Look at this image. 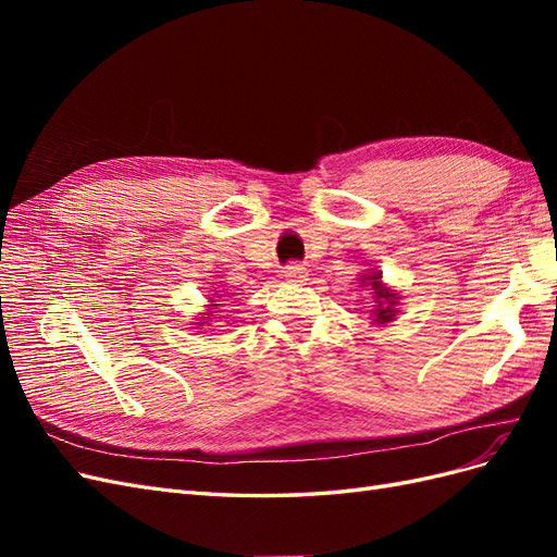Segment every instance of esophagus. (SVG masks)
Instances as JSON below:
<instances>
[{
  "label": "esophagus",
  "instance_id": "1",
  "mask_svg": "<svg viewBox=\"0 0 557 557\" xmlns=\"http://www.w3.org/2000/svg\"><path fill=\"white\" fill-rule=\"evenodd\" d=\"M283 276H285V281H290V283L307 281V267L299 264V262H290L288 267L283 269Z\"/></svg>",
  "mask_w": 557,
  "mask_h": 557
}]
</instances>
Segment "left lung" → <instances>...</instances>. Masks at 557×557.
Wrapping results in <instances>:
<instances>
[{"mask_svg":"<svg viewBox=\"0 0 557 557\" xmlns=\"http://www.w3.org/2000/svg\"><path fill=\"white\" fill-rule=\"evenodd\" d=\"M362 283L369 285V290L374 293V325H385V323H393L395 315H397V293L387 288V285L381 281L379 272L372 274H364Z\"/></svg>","mask_w":557,"mask_h":557,"instance_id":"obj_1","label":"left lung"}]
</instances>
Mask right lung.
I'll use <instances>...</instances> for the list:
<instances>
[{"mask_svg":"<svg viewBox=\"0 0 557 557\" xmlns=\"http://www.w3.org/2000/svg\"><path fill=\"white\" fill-rule=\"evenodd\" d=\"M213 301V299H211ZM211 307H218V305H211ZM211 313H205V318H209ZM205 323H207V320H205ZM205 323H195V325H205Z\"/></svg>","mask_w":557,"mask_h":557,"instance_id":"obj_1","label":"right lung"}]
</instances>
